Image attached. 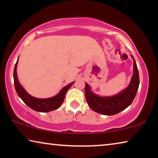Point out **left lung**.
Wrapping results in <instances>:
<instances>
[{"instance_id": "8db88e82", "label": "left lung", "mask_w": 158, "mask_h": 158, "mask_svg": "<svg viewBox=\"0 0 158 158\" xmlns=\"http://www.w3.org/2000/svg\"><path fill=\"white\" fill-rule=\"evenodd\" d=\"M134 59V57L131 55ZM134 73L130 84L118 94L110 97H100L93 93L87 83H85V95L90 108L97 113L111 116L115 115L129 106L135 99L139 85L138 68L134 59Z\"/></svg>"}]
</instances>
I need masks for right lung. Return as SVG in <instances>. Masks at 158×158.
Returning <instances> with one entry per match:
<instances>
[{
    "mask_svg": "<svg viewBox=\"0 0 158 158\" xmlns=\"http://www.w3.org/2000/svg\"><path fill=\"white\" fill-rule=\"evenodd\" d=\"M18 60L19 58L17 63L15 64L14 69V84L15 90L17 93L19 97L23 100V102H24L26 105L36 111L49 112L53 110H56V109L59 108L63 102L67 91H68V89L71 87V85L74 84V81L70 83V84L67 85L66 86L63 88V89L60 90V91L56 95L53 96L52 98L46 99H40L34 98L31 95H29L28 93L26 91L22 85L20 84L19 81L17 74V67Z\"/></svg>",
    "mask_w": 158,
    "mask_h": 158,
    "instance_id": "add662e5",
    "label": "right lung"
}]
</instances>
